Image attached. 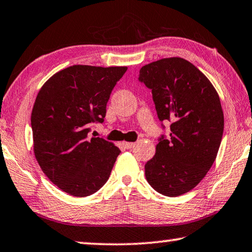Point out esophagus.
<instances>
[{"label": "esophagus", "mask_w": 252, "mask_h": 252, "mask_svg": "<svg viewBox=\"0 0 252 252\" xmlns=\"http://www.w3.org/2000/svg\"><path fill=\"white\" fill-rule=\"evenodd\" d=\"M123 146H125L126 149H132V148L135 146L134 142H123Z\"/></svg>", "instance_id": "obj_1"}]
</instances>
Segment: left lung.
<instances>
[{
  "label": "left lung",
  "instance_id": "obj_1",
  "mask_svg": "<svg viewBox=\"0 0 252 252\" xmlns=\"http://www.w3.org/2000/svg\"><path fill=\"white\" fill-rule=\"evenodd\" d=\"M139 82L151 90L158 119L171 123L169 138L158 139L145 165L146 178L158 193L179 196L205 177L217 158L224 127L220 97L206 76L179 57L143 66Z\"/></svg>",
  "mask_w": 252,
  "mask_h": 252
}]
</instances>
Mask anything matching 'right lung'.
Wrapping results in <instances>:
<instances>
[{"label": "right lung", "instance_id": "1", "mask_svg": "<svg viewBox=\"0 0 252 252\" xmlns=\"http://www.w3.org/2000/svg\"><path fill=\"white\" fill-rule=\"evenodd\" d=\"M126 69L74 65L39 91L31 113L34 156L50 182L67 194L90 196L110 177L121 151L89 133L93 123L104 122L112 90Z\"/></svg>", "mask_w": 252, "mask_h": 252}]
</instances>
